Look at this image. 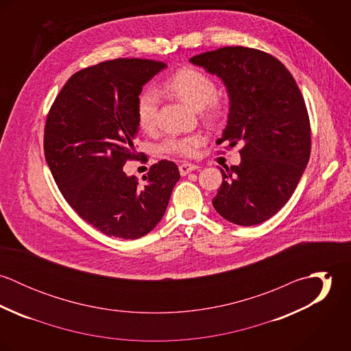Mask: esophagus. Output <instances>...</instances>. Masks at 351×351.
Wrapping results in <instances>:
<instances>
[{
  "label": "esophagus",
  "instance_id": "esophagus-1",
  "mask_svg": "<svg viewBox=\"0 0 351 351\" xmlns=\"http://www.w3.org/2000/svg\"><path fill=\"white\" fill-rule=\"evenodd\" d=\"M199 167H200V166H197V165H195V163H189V162H184V163H181V165L178 166L181 176H186L188 173H191V171H193V170H196V169H199Z\"/></svg>",
  "mask_w": 351,
  "mask_h": 351
}]
</instances>
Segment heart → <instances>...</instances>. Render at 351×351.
Instances as JSON below:
<instances>
[{"instance_id": "1", "label": "heart", "mask_w": 351, "mask_h": 351, "mask_svg": "<svg viewBox=\"0 0 351 351\" xmlns=\"http://www.w3.org/2000/svg\"><path fill=\"white\" fill-rule=\"evenodd\" d=\"M160 89L165 95L181 101L193 110L199 112L201 120L209 125H219L228 112L226 96L216 92V82L200 69L185 66L170 74L162 81ZM159 100L155 92L145 90L136 101V121L143 132H152L156 125ZM205 143L202 134L185 136H171L162 143L166 154L192 158Z\"/></svg>"}]
</instances>
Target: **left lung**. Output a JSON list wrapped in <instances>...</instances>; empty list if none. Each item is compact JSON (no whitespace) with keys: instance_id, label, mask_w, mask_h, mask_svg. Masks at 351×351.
Returning a JSON list of instances; mask_svg holds the SVG:
<instances>
[{"instance_id":"1","label":"left lung","mask_w":351,"mask_h":351,"mask_svg":"<svg viewBox=\"0 0 351 351\" xmlns=\"http://www.w3.org/2000/svg\"><path fill=\"white\" fill-rule=\"evenodd\" d=\"M220 77L230 95L228 124L217 143H241L242 160L221 170L212 200L238 226L274 216L293 195L311 154V124L291 71L273 55L249 47H221L191 58Z\"/></svg>"}]
</instances>
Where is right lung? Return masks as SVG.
I'll use <instances>...</instances> for the list:
<instances>
[{
	"instance_id": "obj_1",
	"label": "right lung",
	"mask_w": 351,
	"mask_h": 351,
	"mask_svg": "<svg viewBox=\"0 0 351 351\" xmlns=\"http://www.w3.org/2000/svg\"><path fill=\"white\" fill-rule=\"evenodd\" d=\"M165 62L119 58L74 73L51 105L45 156L70 206L102 234L138 239L162 219L180 180L174 162L154 163L139 185L127 160H139L136 101Z\"/></svg>"
}]
</instances>
